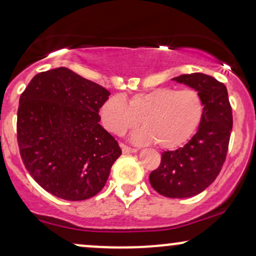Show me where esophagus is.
Masks as SVG:
<instances>
[{
  "instance_id": "34e87169",
  "label": "esophagus",
  "mask_w": 256,
  "mask_h": 256,
  "mask_svg": "<svg viewBox=\"0 0 256 256\" xmlns=\"http://www.w3.org/2000/svg\"><path fill=\"white\" fill-rule=\"evenodd\" d=\"M120 148H122L123 154H132V152H136V148H130V146L126 145V144H120Z\"/></svg>"
}]
</instances>
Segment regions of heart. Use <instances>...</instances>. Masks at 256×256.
Segmentation results:
<instances>
[{"label":"heart","instance_id":"1","mask_svg":"<svg viewBox=\"0 0 256 256\" xmlns=\"http://www.w3.org/2000/svg\"><path fill=\"white\" fill-rule=\"evenodd\" d=\"M204 114V102L192 88L178 90L162 87L136 93L129 98L114 96L100 108L104 127L120 136L140 122L145 127L133 134L136 142H156L160 148L182 145L196 133Z\"/></svg>","mask_w":256,"mask_h":256}]
</instances>
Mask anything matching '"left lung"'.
<instances>
[{"label": "left lung", "mask_w": 256, "mask_h": 256, "mask_svg": "<svg viewBox=\"0 0 256 256\" xmlns=\"http://www.w3.org/2000/svg\"><path fill=\"white\" fill-rule=\"evenodd\" d=\"M173 80L200 94L204 114L197 133L185 146L163 152L160 164L148 179L162 196L188 198L204 191L219 175L228 154L234 120L224 83L200 72Z\"/></svg>", "instance_id": "left-lung-1"}]
</instances>
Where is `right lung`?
<instances>
[{
	"mask_svg": "<svg viewBox=\"0 0 256 256\" xmlns=\"http://www.w3.org/2000/svg\"><path fill=\"white\" fill-rule=\"evenodd\" d=\"M108 96L68 68L37 74L20 96V156L34 180L53 196L83 200L105 186L122 154L99 124V110Z\"/></svg>",
	"mask_w": 256,
	"mask_h": 256,
	"instance_id": "1",
	"label": "right lung"
}]
</instances>
